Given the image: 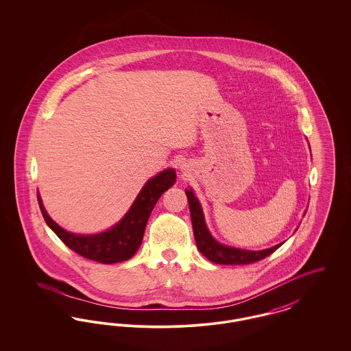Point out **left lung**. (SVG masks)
Masks as SVG:
<instances>
[{
	"instance_id": "1",
	"label": "left lung",
	"mask_w": 351,
	"mask_h": 351,
	"mask_svg": "<svg viewBox=\"0 0 351 351\" xmlns=\"http://www.w3.org/2000/svg\"><path fill=\"white\" fill-rule=\"evenodd\" d=\"M185 195L189 204L192 228H193L197 249L210 262L216 265H250L265 259L266 256L271 255L274 251L278 250L283 245L284 242H282L266 250L252 251L242 250V249H237V247L219 243L213 238V235L210 234L205 223L200 201L195 196L193 189L192 188L185 189Z\"/></svg>"
}]
</instances>
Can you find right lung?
I'll list each match as a JSON object with an SVG mask.
<instances>
[{
    "instance_id": "right-lung-1",
    "label": "right lung",
    "mask_w": 351,
    "mask_h": 351,
    "mask_svg": "<svg viewBox=\"0 0 351 351\" xmlns=\"http://www.w3.org/2000/svg\"><path fill=\"white\" fill-rule=\"evenodd\" d=\"M176 182V172L167 168L149 179L138 193L128 213L109 230L97 234H76L64 230L46 212L38 193V202L46 223L71 250L102 265L130 259L142 245L151 212L160 196Z\"/></svg>"
}]
</instances>
